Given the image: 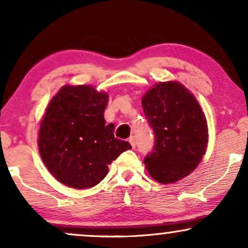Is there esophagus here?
<instances>
[{
    "instance_id": "1",
    "label": "esophagus",
    "mask_w": 248,
    "mask_h": 248,
    "mask_svg": "<svg viewBox=\"0 0 248 248\" xmlns=\"http://www.w3.org/2000/svg\"><path fill=\"white\" fill-rule=\"evenodd\" d=\"M129 143H130V145H132L133 148H135V145H136V141H135V137L134 136H132V137H129Z\"/></svg>"
}]
</instances>
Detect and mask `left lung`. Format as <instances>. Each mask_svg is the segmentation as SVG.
Wrapping results in <instances>:
<instances>
[{
  "mask_svg": "<svg viewBox=\"0 0 248 248\" xmlns=\"http://www.w3.org/2000/svg\"><path fill=\"white\" fill-rule=\"evenodd\" d=\"M142 107L155 133L145 169L158 183H177L198 168L207 151L209 134L204 113L195 95L177 80L149 89L142 97Z\"/></svg>",
  "mask_w": 248,
  "mask_h": 248,
  "instance_id": "left-lung-1",
  "label": "left lung"
}]
</instances>
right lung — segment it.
Returning a JSON list of instances; mask_svg holds the SVG:
<instances>
[{
    "label": "right lung",
    "mask_w": 248,
    "mask_h": 248,
    "mask_svg": "<svg viewBox=\"0 0 248 248\" xmlns=\"http://www.w3.org/2000/svg\"><path fill=\"white\" fill-rule=\"evenodd\" d=\"M108 93L92 85H64L52 98L38 135L40 157L59 183L75 189L95 186L108 165L132 149L114 137V124H105Z\"/></svg>",
    "instance_id": "obj_1"
}]
</instances>
